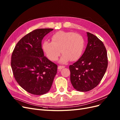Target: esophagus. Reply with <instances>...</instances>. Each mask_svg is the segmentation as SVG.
<instances>
[{
  "mask_svg": "<svg viewBox=\"0 0 120 120\" xmlns=\"http://www.w3.org/2000/svg\"><path fill=\"white\" fill-rule=\"evenodd\" d=\"M65 67L64 66H59V67H58V69H59V70H61V69H63V68H64Z\"/></svg>",
  "mask_w": 120,
  "mask_h": 120,
  "instance_id": "esophagus-1",
  "label": "esophagus"
}]
</instances>
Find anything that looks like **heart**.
Segmentation results:
<instances>
[{"label": "heart", "mask_w": 120, "mask_h": 120, "mask_svg": "<svg viewBox=\"0 0 120 120\" xmlns=\"http://www.w3.org/2000/svg\"><path fill=\"white\" fill-rule=\"evenodd\" d=\"M52 42L46 41L42 43V48L46 56L52 61L57 60L63 53L60 62L64 64L71 60H78L83 52L85 41L82 35L73 32L59 31L51 37Z\"/></svg>", "instance_id": "heart-1"}]
</instances>
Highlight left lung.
<instances>
[{
    "label": "left lung",
    "instance_id": "8db88e82",
    "mask_svg": "<svg viewBox=\"0 0 120 120\" xmlns=\"http://www.w3.org/2000/svg\"><path fill=\"white\" fill-rule=\"evenodd\" d=\"M86 34L88 44L84 53L69 67L71 85L79 92H88L97 86L106 71L108 63L103 42L90 32Z\"/></svg>",
    "mask_w": 120,
    "mask_h": 120
}]
</instances>
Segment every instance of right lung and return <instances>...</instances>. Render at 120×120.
<instances>
[{"label":"right lung","mask_w":120,"mask_h":120,"mask_svg":"<svg viewBox=\"0 0 120 120\" xmlns=\"http://www.w3.org/2000/svg\"><path fill=\"white\" fill-rule=\"evenodd\" d=\"M52 28L37 29L17 42L12 54L11 66L14 77L26 92L41 95L49 92L57 66L44 56L41 41Z\"/></svg>","instance_id":"1"}]
</instances>
